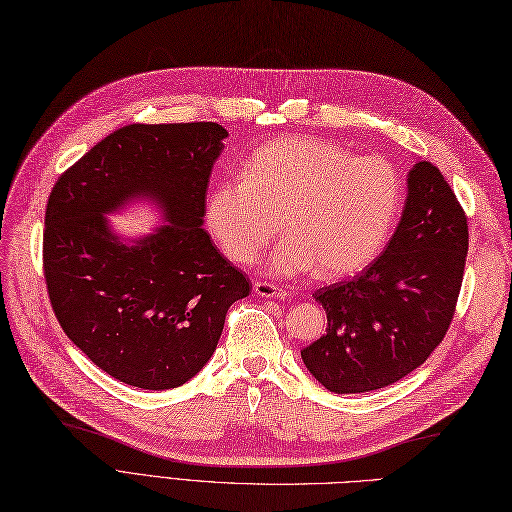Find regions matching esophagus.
I'll list each match as a JSON object with an SVG mask.
<instances>
[{
    "mask_svg": "<svg viewBox=\"0 0 512 512\" xmlns=\"http://www.w3.org/2000/svg\"><path fill=\"white\" fill-rule=\"evenodd\" d=\"M254 294L256 297H265V299H284L286 292L282 288H277L275 284L269 282H254Z\"/></svg>",
    "mask_w": 512,
    "mask_h": 512,
    "instance_id": "obj_1",
    "label": "esophagus"
}]
</instances>
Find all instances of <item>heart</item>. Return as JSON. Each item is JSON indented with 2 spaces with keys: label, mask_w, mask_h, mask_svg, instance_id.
Segmentation results:
<instances>
[{
  "label": "heart",
  "mask_w": 512,
  "mask_h": 512,
  "mask_svg": "<svg viewBox=\"0 0 512 512\" xmlns=\"http://www.w3.org/2000/svg\"><path fill=\"white\" fill-rule=\"evenodd\" d=\"M401 203L404 179L389 160L288 136L256 149L245 177L213 185L205 226L230 260L252 265L282 220L288 235L267 258V271L290 277L316 269L322 280H339L380 254Z\"/></svg>",
  "instance_id": "b5f03b06"
}]
</instances>
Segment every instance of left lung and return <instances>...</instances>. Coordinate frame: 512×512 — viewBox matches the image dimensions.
Wrapping results in <instances>:
<instances>
[{
	"label": "left lung",
	"mask_w": 512,
	"mask_h": 512,
	"mask_svg": "<svg viewBox=\"0 0 512 512\" xmlns=\"http://www.w3.org/2000/svg\"><path fill=\"white\" fill-rule=\"evenodd\" d=\"M468 254V218L431 162L408 173L395 235L354 280L314 292L327 333L301 359L331 393L384 389L427 361L455 314Z\"/></svg>",
	"instance_id": "1"
}]
</instances>
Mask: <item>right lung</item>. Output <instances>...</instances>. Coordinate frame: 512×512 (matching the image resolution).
<instances>
[{
  "instance_id": "obj_1",
  "label": "right lung",
  "mask_w": 512,
  "mask_h": 512,
  "mask_svg": "<svg viewBox=\"0 0 512 512\" xmlns=\"http://www.w3.org/2000/svg\"><path fill=\"white\" fill-rule=\"evenodd\" d=\"M226 136L213 121L132 123L91 147L49 196L44 277L55 316L91 363L136 389L194 378L218 348L228 307L250 294L203 228ZM138 199L163 222L128 240L107 215Z\"/></svg>"
}]
</instances>
